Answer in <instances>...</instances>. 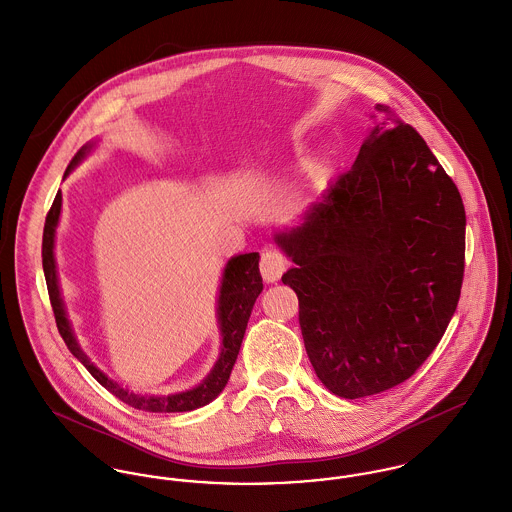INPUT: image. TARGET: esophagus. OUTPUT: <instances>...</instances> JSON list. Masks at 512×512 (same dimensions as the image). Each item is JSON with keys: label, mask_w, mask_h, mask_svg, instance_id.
Listing matches in <instances>:
<instances>
[{"label": "esophagus", "mask_w": 512, "mask_h": 512, "mask_svg": "<svg viewBox=\"0 0 512 512\" xmlns=\"http://www.w3.org/2000/svg\"><path fill=\"white\" fill-rule=\"evenodd\" d=\"M285 258L279 254L278 250H264L262 252V260H260V272L262 278L268 283H274L281 278V274L285 272Z\"/></svg>", "instance_id": "34e87169"}]
</instances>
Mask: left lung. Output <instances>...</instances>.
Segmentation results:
<instances>
[{"mask_svg": "<svg viewBox=\"0 0 512 512\" xmlns=\"http://www.w3.org/2000/svg\"><path fill=\"white\" fill-rule=\"evenodd\" d=\"M274 238L295 264L281 281L299 297L307 356L338 397H370L409 379L456 313L462 195L401 119L377 125L303 223Z\"/></svg>", "mask_w": 512, "mask_h": 512, "instance_id": "1", "label": "left lung"}]
</instances>
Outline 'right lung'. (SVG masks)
<instances>
[{"instance_id":"right-lung-1","label":"right lung","mask_w":512,"mask_h":512,"mask_svg":"<svg viewBox=\"0 0 512 512\" xmlns=\"http://www.w3.org/2000/svg\"><path fill=\"white\" fill-rule=\"evenodd\" d=\"M93 144L82 146L76 156L72 158V162L68 164L64 178L84 160V156L92 150ZM60 209H62V193L58 191L52 207L48 211L47 221H45V231H43V270H45V279H47L48 297H50V305L54 311V319L58 332L62 336V340L66 342L68 350L86 366V370L92 373L93 377L107 389L111 391L117 399H121L123 403L139 409V411H148V413H186L199 409L207 403H211L227 385L231 372H233L234 362L246 332V325L252 313V307L258 299V295L264 289L262 276H260V268H258V260L260 254L258 252H250V254H238L229 260L225 272H223V281H221V291H219V307H217V317H219V328H221V336H223V348H221V356L215 364V368L211 373L193 389L184 391V393H176V395H139L133 393L125 387H121L117 381H113L111 377H107L101 372L90 358L82 352L74 330L68 321L66 309H64V301L60 295V285H58V274H56V262H54V233L58 227V219H60Z\"/></svg>"}]
</instances>
